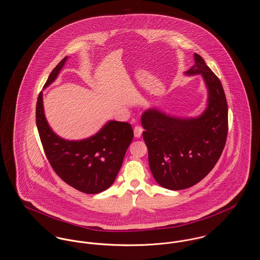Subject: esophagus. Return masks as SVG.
Returning <instances> with one entry per match:
<instances>
[{
  "label": "esophagus",
  "instance_id": "1",
  "mask_svg": "<svg viewBox=\"0 0 260 260\" xmlns=\"http://www.w3.org/2000/svg\"><path fill=\"white\" fill-rule=\"evenodd\" d=\"M143 132V128L141 126H135L134 127V136L136 138H140Z\"/></svg>",
  "mask_w": 260,
  "mask_h": 260
}]
</instances>
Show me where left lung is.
I'll return each mask as SVG.
<instances>
[{
	"label": "left lung",
	"instance_id": "left-lung-1",
	"mask_svg": "<svg viewBox=\"0 0 260 260\" xmlns=\"http://www.w3.org/2000/svg\"><path fill=\"white\" fill-rule=\"evenodd\" d=\"M194 61L185 75L202 76L208 92L204 112L181 118L151 108L141 116L152 175L170 190L201 181L217 163L227 137L228 108L221 82L196 53Z\"/></svg>",
	"mask_w": 260,
	"mask_h": 260
}]
</instances>
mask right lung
<instances>
[{"label":"right lung","instance_id":"right-lung-1","mask_svg":"<svg viewBox=\"0 0 260 260\" xmlns=\"http://www.w3.org/2000/svg\"><path fill=\"white\" fill-rule=\"evenodd\" d=\"M67 59L65 57L54 68L44 89L57 79ZM36 123L46 157L54 171L64 182L87 194L100 193L113 184L134 134L129 123L109 121L89 138L63 139L47 122L42 92L38 97Z\"/></svg>","mask_w":260,"mask_h":260}]
</instances>
